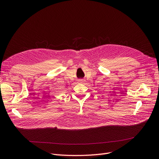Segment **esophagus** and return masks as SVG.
Here are the masks:
<instances>
[{
	"mask_svg": "<svg viewBox=\"0 0 159 159\" xmlns=\"http://www.w3.org/2000/svg\"><path fill=\"white\" fill-rule=\"evenodd\" d=\"M79 82L80 83H84L85 81H84V80H82V79H81V80H79Z\"/></svg>",
	"mask_w": 159,
	"mask_h": 159,
	"instance_id": "esophagus-1",
	"label": "esophagus"
}]
</instances>
